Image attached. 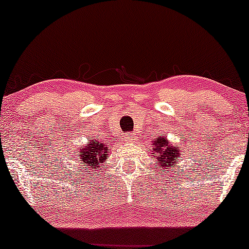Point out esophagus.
Masks as SVG:
<instances>
[{
  "label": "esophagus",
  "instance_id": "34e87169",
  "mask_svg": "<svg viewBox=\"0 0 249 249\" xmlns=\"http://www.w3.org/2000/svg\"><path fill=\"white\" fill-rule=\"evenodd\" d=\"M136 141H137V134L130 133V134H127V136H126V142H136Z\"/></svg>",
  "mask_w": 249,
  "mask_h": 249
}]
</instances>
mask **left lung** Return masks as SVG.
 <instances>
[{
	"mask_svg": "<svg viewBox=\"0 0 249 249\" xmlns=\"http://www.w3.org/2000/svg\"><path fill=\"white\" fill-rule=\"evenodd\" d=\"M151 165H157L160 171L165 172L168 168L178 167V162L180 161V151L181 148L177 146L176 144H171L167 137L165 134H159L156 139L151 142Z\"/></svg>",
	"mask_w": 249,
	"mask_h": 249,
	"instance_id": "obj_1",
	"label": "left lung"
}]
</instances>
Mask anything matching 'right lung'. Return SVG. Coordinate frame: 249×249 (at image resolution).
<instances>
[{
	"label": "right lung",
	"instance_id": "1",
	"mask_svg": "<svg viewBox=\"0 0 249 249\" xmlns=\"http://www.w3.org/2000/svg\"><path fill=\"white\" fill-rule=\"evenodd\" d=\"M110 153L108 145L105 142H101V139L93 138L91 139L88 145L81 147L78 150V153L75 152L77 157V161L82 164V167H79L84 172H93L95 170H98L107 164V157Z\"/></svg>",
	"mask_w": 249,
	"mask_h": 249
}]
</instances>
